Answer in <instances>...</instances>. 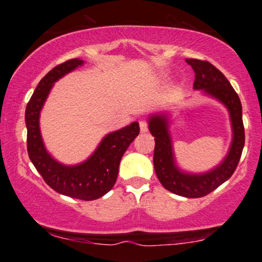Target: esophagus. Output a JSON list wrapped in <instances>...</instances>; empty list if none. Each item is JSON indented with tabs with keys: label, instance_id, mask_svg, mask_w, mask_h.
<instances>
[{
	"label": "esophagus",
	"instance_id": "obj_1",
	"mask_svg": "<svg viewBox=\"0 0 262 262\" xmlns=\"http://www.w3.org/2000/svg\"><path fill=\"white\" fill-rule=\"evenodd\" d=\"M139 127H141L142 132H146L148 131V123L145 120H141L139 121Z\"/></svg>",
	"mask_w": 262,
	"mask_h": 262
}]
</instances>
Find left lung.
Here are the masks:
<instances>
[{
	"label": "left lung",
	"instance_id": "8db88e82",
	"mask_svg": "<svg viewBox=\"0 0 262 262\" xmlns=\"http://www.w3.org/2000/svg\"><path fill=\"white\" fill-rule=\"evenodd\" d=\"M194 70L193 88L216 99L227 107L230 116L232 141L224 160L205 173H188L181 170L175 161L169 134L170 117L168 113H155L149 117V131L155 137L154 167L157 178L168 191L185 198H200L214 191L230 179L241 159L245 146V127L242 121V105L237 93L227 77L206 60L186 59Z\"/></svg>",
	"mask_w": 262,
	"mask_h": 262
}]
</instances>
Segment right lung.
Instances as JSON below:
<instances>
[{
	"label": "right lung",
	"mask_w": 262,
	"mask_h": 262,
	"mask_svg": "<svg viewBox=\"0 0 262 262\" xmlns=\"http://www.w3.org/2000/svg\"><path fill=\"white\" fill-rule=\"evenodd\" d=\"M83 60L69 59L53 68L41 78L26 106L27 151L35 169L46 184L63 195L81 200L101 198L116 184L119 163L128 145L139 135V124L134 121L120 130L106 135L95 151L83 162L67 166L53 159L45 148L39 126L42 106L53 83L83 66Z\"/></svg>",
	"instance_id": "obj_1"
}]
</instances>
